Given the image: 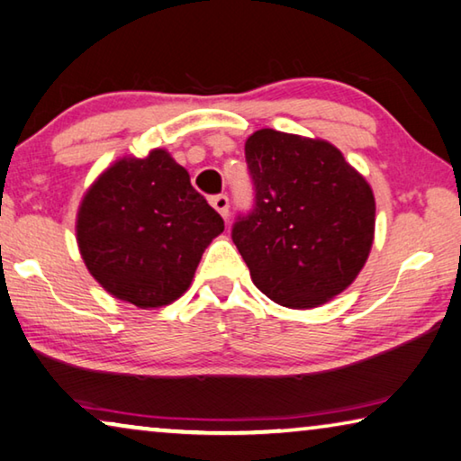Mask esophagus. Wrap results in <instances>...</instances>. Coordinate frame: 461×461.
I'll list each match as a JSON object with an SVG mask.
<instances>
[{
  "label": "esophagus",
  "instance_id": "esophagus-1",
  "mask_svg": "<svg viewBox=\"0 0 461 461\" xmlns=\"http://www.w3.org/2000/svg\"><path fill=\"white\" fill-rule=\"evenodd\" d=\"M211 204L212 209H215L219 215H221L223 219H228V212H230V198L225 194H215L211 196Z\"/></svg>",
  "mask_w": 461,
  "mask_h": 461
}]
</instances>
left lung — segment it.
Instances as JSON below:
<instances>
[{"mask_svg":"<svg viewBox=\"0 0 461 461\" xmlns=\"http://www.w3.org/2000/svg\"><path fill=\"white\" fill-rule=\"evenodd\" d=\"M254 207L231 240L254 285L287 308H314L358 277L375 238L368 182L321 139L257 130L244 144Z\"/></svg>","mask_w":461,"mask_h":461,"instance_id":"obj_1","label":"left lung"}]
</instances>
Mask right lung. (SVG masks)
Masks as SVG:
<instances>
[{
    "label": "right lung",
    "mask_w": 461,
    "mask_h": 461,
    "mask_svg": "<svg viewBox=\"0 0 461 461\" xmlns=\"http://www.w3.org/2000/svg\"><path fill=\"white\" fill-rule=\"evenodd\" d=\"M223 219L167 150L123 157L82 198L77 240L86 269L112 296L157 308L188 290Z\"/></svg>",
    "instance_id": "1"
}]
</instances>
